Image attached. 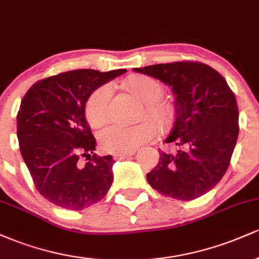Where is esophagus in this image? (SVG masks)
Here are the masks:
<instances>
[{
  "instance_id": "34e87169",
  "label": "esophagus",
  "mask_w": 259,
  "mask_h": 259,
  "mask_svg": "<svg viewBox=\"0 0 259 259\" xmlns=\"http://www.w3.org/2000/svg\"><path fill=\"white\" fill-rule=\"evenodd\" d=\"M134 154H135V151H133V152H127V153H114L113 158H114L115 160L127 159V158H130L132 156H134Z\"/></svg>"
}]
</instances>
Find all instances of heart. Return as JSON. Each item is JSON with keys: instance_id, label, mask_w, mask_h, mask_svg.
Returning a JSON list of instances; mask_svg holds the SVG:
<instances>
[{"instance_id": "b5f03b06", "label": "heart", "mask_w": 259, "mask_h": 259, "mask_svg": "<svg viewBox=\"0 0 259 259\" xmlns=\"http://www.w3.org/2000/svg\"><path fill=\"white\" fill-rule=\"evenodd\" d=\"M124 90L144 103L142 117H146L159 129L170 126L175 118V107L170 102L160 100L163 89L158 82L145 76H133L123 84ZM112 91L109 86H102L92 92L85 107V115L92 127L103 126L109 120ZM154 126L150 121L138 125H112L100 135V144L103 151L112 153L133 152L154 135Z\"/></svg>"}]
</instances>
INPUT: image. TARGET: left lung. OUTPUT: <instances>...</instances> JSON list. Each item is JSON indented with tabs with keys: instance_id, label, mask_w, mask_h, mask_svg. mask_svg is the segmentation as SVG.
<instances>
[{
	"instance_id": "obj_1",
	"label": "left lung",
	"mask_w": 259,
	"mask_h": 259,
	"mask_svg": "<svg viewBox=\"0 0 259 259\" xmlns=\"http://www.w3.org/2000/svg\"><path fill=\"white\" fill-rule=\"evenodd\" d=\"M133 70L160 80L175 99L174 125L164 141L175 145L177 151H159L158 164L146 175L148 184L180 201L207 194L224 177L239 136V109L228 82L198 62Z\"/></svg>"
}]
</instances>
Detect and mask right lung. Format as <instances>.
<instances>
[{"label":"right lung","mask_w":259,"mask_h":259,"mask_svg":"<svg viewBox=\"0 0 259 259\" xmlns=\"http://www.w3.org/2000/svg\"><path fill=\"white\" fill-rule=\"evenodd\" d=\"M125 69H78L40 80L29 89L17 115L20 153L37 191L56 206L81 210L102 200L113 181L111 154L79 164L96 150L85 115L92 92Z\"/></svg>","instance_id":"obj_1"}]
</instances>
